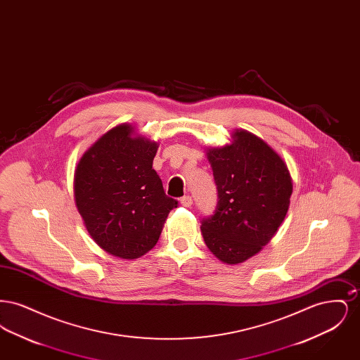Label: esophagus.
<instances>
[{"label": "esophagus", "mask_w": 360, "mask_h": 360, "mask_svg": "<svg viewBox=\"0 0 360 360\" xmlns=\"http://www.w3.org/2000/svg\"><path fill=\"white\" fill-rule=\"evenodd\" d=\"M181 204L184 206H191V204H193V200H191V197H190V195H184V197L181 198Z\"/></svg>", "instance_id": "esophagus-1"}]
</instances>
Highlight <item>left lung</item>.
Returning <instances> with one entry per match:
<instances>
[{
    "mask_svg": "<svg viewBox=\"0 0 360 360\" xmlns=\"http://www.w3.org/2000/svg\"><path fill=\"white\" fill-rule=\"evenodd\" d=\"M233 141L206 151L219 201L202 219L206 247L224 263L238 264L273 239L290 205V172L274 150L244 129Z\"/></svg>",
    "mask_w": 360,
    "mask_h": 360,
    "instance_id": "obj_1",
    "label": "left lung"
}]
</instances>
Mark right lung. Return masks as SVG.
I'll list each match as a JSON object with an SVG mask.
<instances>
[{
    "instance_id": "obj_1",
    "label": "right lung",
    "mask_w": 360,
    "mask_h": 360,
    "mask_svg": "<svg viewBox=\"0 0 360 360\" xmlns=\"http://www.w3.org/2000/svg\"><path fill=\"white\" fill-rule=\"evenodd\" d=\"M121 124L81 158L74 195L87 232L108 254L136 259L154 248L178 201L166 195L153 169L158 143L132 136Z\"/></svg>"
}]
</instances>
